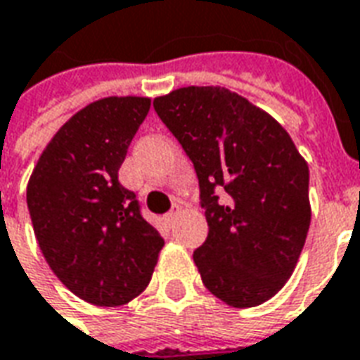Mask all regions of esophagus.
<instances>
[{
  "label": "esophagus",
  "mask_w": 360,
  "mask_h": 360,
  "mask_svg": "<svg viewBox=\"0 0 360 360\" xmlns=\"http://www.w3.org/2000/svg\"><path fill=\"white\" fill-rule=\"evenodd\" d=\"M180 212H182V209H180V205H178V203H174V205H172V209H170L169 212H167V214H165V219L169 220V222H172V220L176 219L178 214H180Z\"/></svg>",
  "instance_id": "1"
}]
</instances>
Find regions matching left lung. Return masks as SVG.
Instances as JSON below:
<instances>
[{"label": "left lung", "mask_w": 360, "mask_h": 360, "mask_svg": "<svg viewBox=\"0 0 360 360\" xmlns=\"http://www.w3.org/2000/svg\"><path fill=\"white\" fill-rule=\"evenodd\" d=\"M153 107L198 172L209 234L193 261L203 284L236 309L269 301L305 245L307 161L284 126L226 88H178Z\"/></svg>", "instance_id": "obj_1"}]
</instances>
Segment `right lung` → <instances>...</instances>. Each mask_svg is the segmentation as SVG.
<instances>
[{"instance_id": "add662e5", "label": "right lung", "mask_w": 360, "mask_h": 360, "mask_svg": "<svg viewBox=\"0 0 360 360\" xmlns=\"http://www.w3.org/2000/svg\"><path fill=\"white\" fill-rule=\"evenodd\" d=\"M149 97H103L57 130L32 170L26 203L49 269L97 307L138 297L165 240L141 217L136 193L119 182Z\"/></svg>"}]
</instances>
